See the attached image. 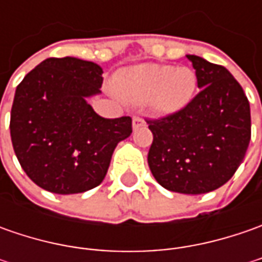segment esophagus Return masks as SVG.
I'll return each instance as SVG.
<instances>
[{
    "instance_id": "esophagus-1",
    "label": "esophagus",
    "mask_w": 262,
    "mask_h": 262,
    "mask_svg": "<svg viewBox=\"0 0 262 262\" xmlns=\"http://www.w3.org/2000/svg\"><path fill=\"white\" fill-rule=\"evenodd\" d=\"M146 125V121H144V118H141V116H134L133 118V128L137 129V128H140V126H144Z\"/></svg>"
}]
</instances>
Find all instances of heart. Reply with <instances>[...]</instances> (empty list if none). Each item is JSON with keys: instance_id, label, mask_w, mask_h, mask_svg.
Segmentation results:
<instances>
[{"instance_id": "obj_1", "label": "heart", "mask_w": 262, "mask_h": 262, "mask_svg": "<svg viewBox=\"0 0 262 262\" xmlns=\"http://www.w3.org/2000/svg\"><path fill=\"white\" fill-rule=\"evenodd\" d=\"M196 76L188 67L141 64L119 71L114 90L129 103L150 102L157 114H175L185 107L195 93Z\"/></svg>"}]
</instances>
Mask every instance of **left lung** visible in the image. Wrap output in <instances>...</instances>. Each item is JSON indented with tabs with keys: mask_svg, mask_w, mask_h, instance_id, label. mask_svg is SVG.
<instances>
[{
	"mask_svg": "<svg viewBox=\"0 0 262 262\" xmlns=\"http://www.w3.org/2000/svg\"><path fill=\"white\" fill-rule=\"evenodd\" d=\"M186 56L201 90L175 114L147 118L153 133L147 162L163 188L196 195L235 175L251 140V109L242 86L225 67Z\"/></svg>",
	"mask_w": 262,
	"mask_h": 262,
	"instance_id": "obj_1",
	"label": "left lung"
}]
</instances>
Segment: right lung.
I'll use <instances>...</instances> for the list:
<instances>
[{"instance_id": "add662e5", "label": "right lung", "mask_w": 262, "mask_h": 262, "mask_svg": "<svg viewBox=\"0 0 262 262\" xmlns=\"http://www.w3.org/2000/svg\"><path fill=\"white\" fill-rule=\"evenodd\" d=\"M100 67L73 56L48 58L17 86L10 118L13 148L36 185L78 194L100 185L133 119L97 115L86 97L100 93Z\"/></svg>"}]
</instances>
